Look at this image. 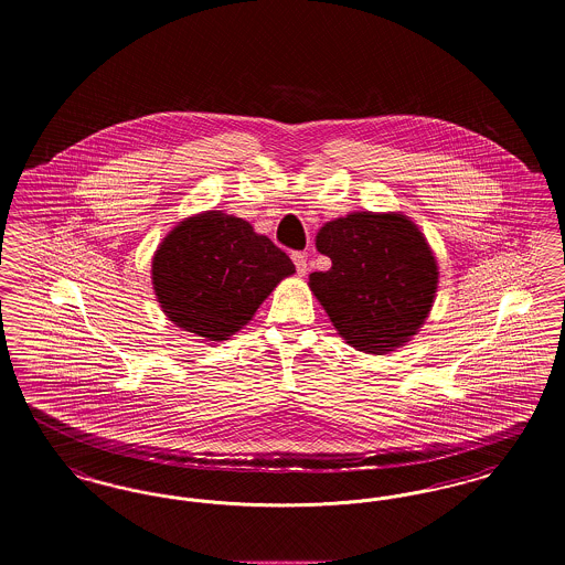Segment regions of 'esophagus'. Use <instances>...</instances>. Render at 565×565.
<instances>
[{
	"instance_id": "esophagus-1",
	"label": "esophagus",
	"mask_w": 565,
	"mask_h": 565,
	"mask_svg": "<svg viewBox=\"0 0 565 565\" xmlns=\"http://www.w3.org/2000/svg\"><path fill=\"white\" fill-rule=\"evenodd\" d=\"M292 260H295L298 275H300V277H305V275H307V254H302V252H295V254H292Z\"/></svg>"
}]
</instances>
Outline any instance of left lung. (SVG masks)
<instances>
[{
    "label": "left lung",
    "mask_w": 565,
    "mask_h": 565,
    "mask_svg": "<svg viewBox=\"0 0 565 565\" xmlns=\"http://www.w3.org/2000/svg\"><path fill=\"white\" fill-rule=\"evenodd\" d=\"M318 252L332 260L309 288L345 343L364 353L404 348L428 320L438 263L419 226L403 212H351L326 222Z\"/></svg>",
    "instance_id": "obj_1"
}]
</instances>
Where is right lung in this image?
I'll use <instances>...</instances> for the list:
<instances>
[{
  "instance_id": "right-lung-1",
  "label": "right lung",
  "mask_w": 565,
  "mask_h": 565,
  "mask_svg": "<svg viewBox=\"0 0 565 565\" xmlns=\"http://www.w3.org/2000/svg\"><path fill=\"white\" fill-rule=\"evenodd\" d=\"M296 269L267 235L233 214L210 210L178 222L152 256V288L178 328L220 343L254 318Z\"/></svg>"
}]
</instances>
